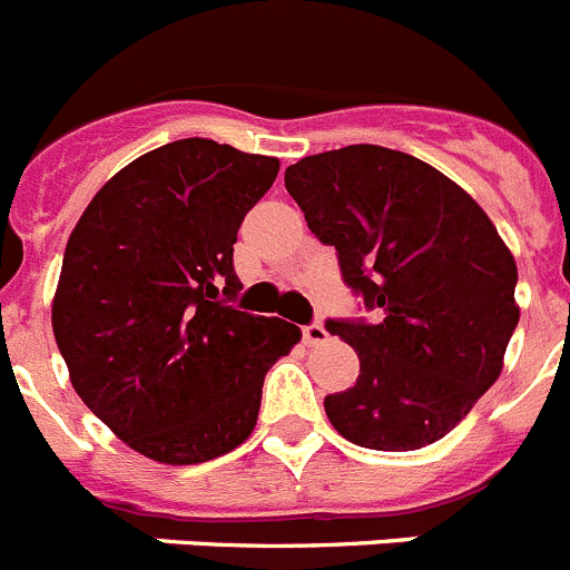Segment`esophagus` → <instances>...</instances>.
<instances>
[{
	"label": "esophagus",
	"mask_w": 570,
	"mask_h": 570,
	"mask_svg": "<svg viewBox=\"0 0 570 570\" xmlns=\"http://www.w3.org/2000/svg\"><path fill=\"white\" fill-rule=\"evenodd\" d=\"M302 342L307 344V347H316V344H325L327 342V331L322 325H305L302 327Z\"/></svg>",
	"instance_id": "34e87169"
}]
</instances>
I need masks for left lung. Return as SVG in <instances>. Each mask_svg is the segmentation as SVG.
Instances as JSON below:
<instances>
[{
    "label": "left lung",
    "instance_id": "1",
    "mask_svg": "<svg viewBox=\"0 0 570 570\" xmlns=\"http://www.w3.org/2000/svg\"><path fill=\"white\" fill-rule=\"evenodd\" d=\"M307 228L347 288L384 316L331 320L358 379L325 399L338 435L379 452L441 441L498 381L520 322L517 265L489 214L406 153L353 144L285 169Z\"/></svg>",
    "mask_w": 570,
    "mask_h": 570
}]
</instances>
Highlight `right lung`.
I'll return each instance as SVG.
<instances>
[{
  "label": "right lung",
  "instance_id": "add662e5",
  "mask_svg": "<svg viewBox=\"0 0 570 570\" xmlns=\"http://www.w3.org/2000/svg\"><path fill=\"white\" fill-rule=\"evenodd\" d=\"M279 160L208 138L140 155L72 228L53 336L81 401L140 455L212 461L254 432L271 364L302 331L232 305L234 243Z\"/></svg>",
  "mask_w": 570,
  "mask_h": 570
}]
</instances>
